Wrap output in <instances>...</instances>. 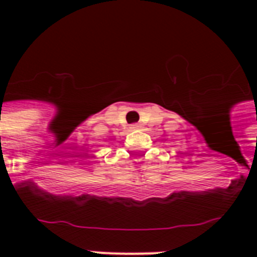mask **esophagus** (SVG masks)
<instances>
[{"label":"esophagus","mask_w":257,"mask_h":257,"mask_svg":"<svg viewBox=\"0 0 257 257\" xmlns=\"http://www.w3.org/2000/svg\"><path fill=\"white\" fill-rule=\"evenodd\" d=\"M139 128H140V125H139V124L131 125V129H139Z\"/></svg>","instance_id":"obj_1"}]
</instances>
